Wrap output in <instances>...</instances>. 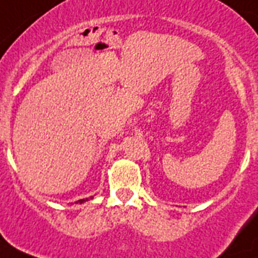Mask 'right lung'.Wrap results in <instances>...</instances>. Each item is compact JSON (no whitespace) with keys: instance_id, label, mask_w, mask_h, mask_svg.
<instances>
[{"instance_id":"add662e5","label":"right lung","mask_w":258,"mask_h":258,"mask_svg":"<svg viewBox=\"0 0 258 258\" xmlns=\"http://www.w3.org/2000/svg\"><path fill=\"white\" fill-rule=\"evenodd\" d=\"M90 199H93V197H90ZM88 200H89V198H86V199H80L79 202H76V203H80V204H83V203L88 202Z\"/></svg>"}]
</instances>
